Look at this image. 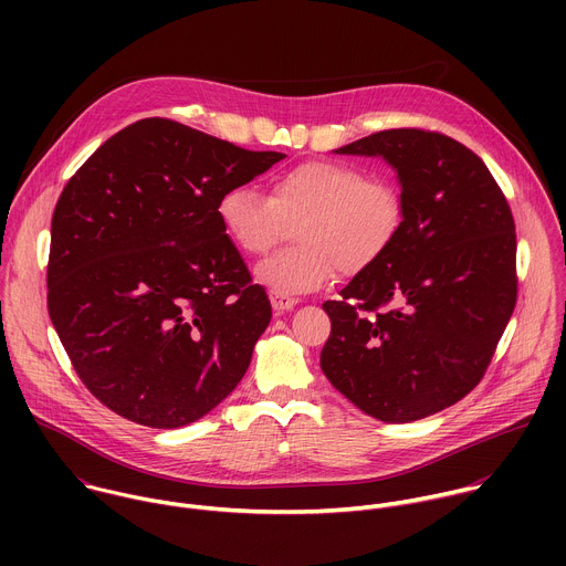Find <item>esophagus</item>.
Listing matches in <instances>:
<instances>
[{"label": "esophagus", "mask_w": 566, "mask_h": 566, "mask_svg": "<svg viewBox=\"0 0 566 566\" xmlns=\"http://www.w3.org/2000/svg\"><path fill=\"white\" fill-rule=\"evenodd\" d=\"M271 304H273V311L280 315V313H284V311H291V308L297 304V300L291 297V295L271 293Z\"/></svg>", "instance_id": "esophagus-1"}]
</instances>
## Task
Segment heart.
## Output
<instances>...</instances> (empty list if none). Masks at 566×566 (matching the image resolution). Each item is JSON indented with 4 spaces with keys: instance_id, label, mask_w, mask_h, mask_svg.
<instances>
[{
    "instance_id": "1",
    "label": "heart",
    "mask_w": 566,
    "mask_h": 566,
    "mask_svg": "<svg viewBox=\"0 0 566 566\" xmlns=\"http://www.w3.org/2000/svg\"><path fill=\"white\" fill-rule=\"evenodd\" d=\"M217 219L232 244L266 255L289 226L300 249L264 260L255 275L280 295L327 289L343 273L360 275L394 249L406 221V199L385 175H367L345 160H304L271 181L269 197L239 184L217 199Z\"/></svg>"
}]
</instances>
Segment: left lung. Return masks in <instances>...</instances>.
Wrapping results in <instances>:
<instances>
[{
	"instance_id": "left-lung-1",
	"label": "left lung",
	"mask_w": 566,
	"mask_h": 566,
	"mask_svg": "<svg viewBox=\"0 0 566 566\" xmlns=\"http://www.w3.org/2000/svg\"><path fill=\"white\" fill-rule=\"evenodd\" d=\"M338 154L382 156L406 221L387 258L322 308L332 334L319 367L365 415H437L486 374L517 300L515 221L486 164L459 140L402 127Z\"/></svg>"
}]
</instances>
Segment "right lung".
Returning a JSON list of instances; mask_svg holds the SVG:
<instances>
[{
    "mask_svg": "<svg viewBox=\"0 0 566 566\" xmlns=\"http://www.w3.org/2000/svg\"><path fill=\"white\" fill-rule=\"evenodd\" d=\"M168 118L105 140L51 219L49 315L75 374L112 412L181 428L247 374L271 302L217 199L282 160Z\"/></svg>",
    "mask_w": 566,
    "mask_h": 566,
    "instance_id": "add662e5",
    "label": "right lung"
}]
</instances>
